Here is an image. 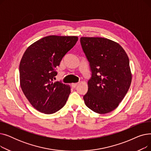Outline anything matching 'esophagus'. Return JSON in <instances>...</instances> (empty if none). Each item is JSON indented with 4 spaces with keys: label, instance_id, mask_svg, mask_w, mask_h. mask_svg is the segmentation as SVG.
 <instances>
[{
    "label": "esophagus",
    "instance_id": "34e87169",
    "mask_svg": "<svg viewBox=\"0 0 151 151\" xmlns=\"http://www.w3.org/2000/svg\"><path fill=\"white\" fill-rule=\"evenodd\" d=\"M78 85V83H72V84H71V86H72L73 88H75Z\"/></svg>",
    "mask_w": 151,
    "mask_h": 151
}]
</instances>
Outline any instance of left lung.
Returning <instances> with one entry per match:
<instances>
[{
    "label": "left lung",
    "mask_w": 151,
    "mask_h": 151,
    "mask_svg": "<svg viewBox=\"0 0 151 151\" xmlns=\"http://www.w3.org/2000/svg\"><path fill=\"white\" fill-rule=\"evenodd\" d=\"M80 43L89 62L91 77L83 96L93 111L106 114L116 109L132 81L129 59L117 43L100 37H81Z\"/></svg>",
    "instance_id": "left-lung-1"
}]
</instances>
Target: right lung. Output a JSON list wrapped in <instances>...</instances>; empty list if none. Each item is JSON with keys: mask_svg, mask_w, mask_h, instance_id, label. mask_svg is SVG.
Wrapping results in <instances>:
<instances>
[{"mask_svg": "<svg viewBox=\"0 0 151 151\" xmlns=\"http://www.w3.org/2000/svg\"><path fill=\"white\" fill-rule=\"evenodd\" d=\"M78 39L75 36H47L32 44L24 53L19 64L21 88L38 111L50 114L65 105L70 87L61 81L53 83V78L62 58Z\"/></svg>", "mask_w": 151, "mask_h": 151, "instance_id": "obj_1", "label": "right lung"}]
</instances>
